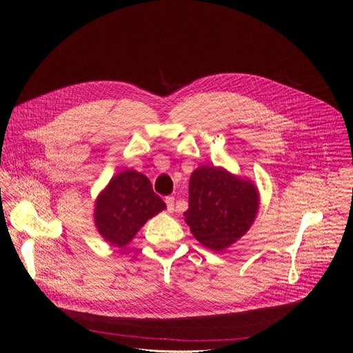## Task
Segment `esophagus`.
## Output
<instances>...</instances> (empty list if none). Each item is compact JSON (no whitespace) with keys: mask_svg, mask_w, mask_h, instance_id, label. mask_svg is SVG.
Returning a JSON list of instances; mask_svg holds the SVG:
<instances>
[{"mask_svg":"<svg viewBox=\"0 0 353 353\" xmlns=\"http://www.w3.org/2000/svg\"><path fill=\"white\" fill-rule=\"evenodd\" d=\"M165 203H166L168 211H169V212H173V211H174V198H173V196H166V198H165Z\"/></svg>","mask_w":353,"mask_h":353,"instance_id":"esophagus-1","label":"esophagus"}]
</instances>
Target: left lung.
I'll use <instances>...</instances> for the list:
<instances>
[{
    "mask_svg": "<svg viewBox=\"0 0 353 353\" xmlns=\"http://www.w3.org/2000/svg\"><path fill=\"white\" fill-rule=\"evenodd\" d=\"M188 195L185 223L201 244L214 251L237 241L259 212L257 187L222 168L195 169L190 177Z\"/></svg>",
    "mask_w": 353,
    "mask_h": 353,
    "instance_id": "obj_1",
    "label": "left lung"
}]
</instances>
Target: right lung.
Returning <instances> with one entry per match:
<instances>
[{"mask_svg": "<svg viewBox=\"0 0 353 353\" xmlns=\"http://www.w3.org/2000/svg\"><path fill=\"white\" fill-rule=\"evenodd\" d=\"M165 208L163 199L154 192L146 176L124 170L99 194L94 203V225L105 241L124 247L148 219Z\"/></svg>", "mask_w": 353, "mask_h": 353, "instance_id": "add662e5", "label": "right lung"}]
</instances>
